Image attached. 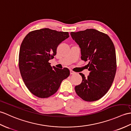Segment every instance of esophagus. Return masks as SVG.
Wrapping results in <instances>:
<instances>
[{
    "label": "esophagus",
    "instance_id": "obj_1",
    "mask_svg": "<svg viewBox=\"0 0 131 131\" xmlns=\"http://www.w3.org/2000/svg\"><path fill=\"white\" fill-rule=\"evenodd\" d=\"M75 73V72H74V71H72V70L70 71V74H74Z\"/></svg>",
    "mask_w": 131,
    "mask_h": 131
}]
</instances>
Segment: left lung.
<instances>
[{"label": "left lung", "instance_id": "8db88e82", "mask_svg": "<svg viewBox=\"0 0 131 131\" xmlns=\"http://www.w3.org/2000/svg\"><path fill=\"white\" fill-rule=\"evenodd\" d=\"M79 45L81 59L89 61L88 77L82 73L80 85L75 86L77 94L83 100L94 101L105 95L111 87L115 75L116 54L114 45L106 34L90 28L71 32Z\"/></svg>", "mask_w": 131, "mask_h": 131}]
</instances>
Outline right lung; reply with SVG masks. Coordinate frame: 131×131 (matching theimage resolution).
<instances>
[{"instance_id": "add662e5", "label": "right lung", "mask_w": 131, "mask_h": 131, "mask_svg": "<svg viewBox=\"0 0 131 131\" xmlns=\"http://www.w3.org/2000/svg\"><path fill=\"white\" fill-rule=\"evenodd\" d=\"M69 37L67 32L42 28L28 33L21 45L19 68L24 82L32 94L40 98L53 95L70 72L51 67L49 60L57 54L60 43Z\"/></svg>"}]
</instances>
